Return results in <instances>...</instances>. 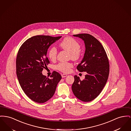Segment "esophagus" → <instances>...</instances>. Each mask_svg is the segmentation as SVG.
Returning <instances> with one entry per match:
<instances>
[{"label":"esophagus","mask_w":131,"mask_h":131,"mask_svg":"<svg viewBox=\"0 0 131 131\" xmlns=\"http://www.w3.org/2000/svg\"><path fill=\"white\" fill-rule=\"evenodd\" d=\"M61 76L62 78H65L67 76V75L65 74H62Z\"/></svg>","instance_id":"34e87169"}]
</instances>
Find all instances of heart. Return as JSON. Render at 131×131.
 <instances>
[{
  "mask_svg": "<svg viewBox=\"0 0 131 131\" xmlns=\"http://www.w3.org/2000/svg\"><path fill=\"white\" fill-rule=\"evenodd\" d=\"M60 46L64 50L70 52V57L73 60H77L80 55V46L79 42L72 38L64 39L60 43ZM57 55V50L54 46L50 47L48 50V55L50 60L53 61L56 59ZM73 64L70 62H62L56 66V69L64 73H68L73 67Z\"/></svg>",
  "mask_w": 131,
  "mask_h": 131,
  "instance_id": "heart-1",
  "label": "heart"
}]
</instances>
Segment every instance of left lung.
I'll return each instance as SVG.
<instances>
[{
    "label": "left lung",
    "mask_w": 131,
    "mask_h": 131,
    "mask_svg": "<svg viewBox=\"0 0 131 131\" xmlns=\"http://www.w3.org/2000/svg\"><path fill=\"white\" fill-rule=\"evenodd\" d=\"M84 40L85 54L77 69L86 72L84 80L81 81L76 75L72 90L75 96L84 102L95 99L101 92L107 82L109 73V65L106 52L100 42L88 34L73 35Z\"/></svg>",
    "instance_id": "left-lung-1"
}]
</instances>
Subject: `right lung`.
Instances as JSON below:
<instances>
[{"label": "right lung", "instance_id": "obj_1", "mask_svg": "<svg viewBox=\"0 0 131 131\" xmlns=\"http://www.w3.org/2000/svg\"><path fill=\"white\" fill-rule=\"evenodd\" d=\"M62 37L36 36L26 40L16 58V74L24 92L34 101L42 103L54 95L61 76L54 71L51 79L42 71L49 61L46 57L49 46Z\"/></svg>", "mask_w": 131, "mask_h": 131}]
</instances>
